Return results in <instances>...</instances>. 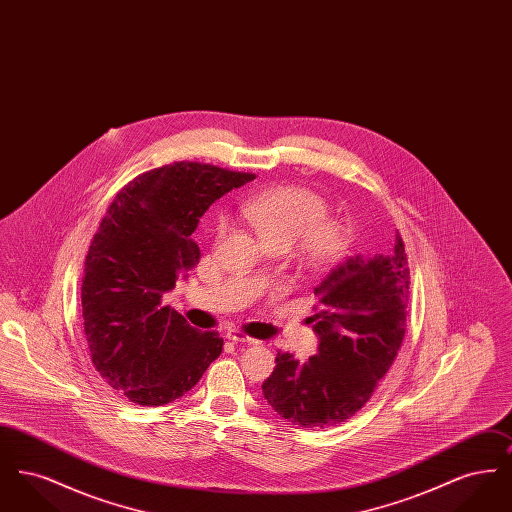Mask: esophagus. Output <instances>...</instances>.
<instances>
[{"label":"esophagus","mask_w":512,"mask_h":512,"mask_svg":"<svg viewBox=\"0 0 512 512\" xmlns=\"http://www.w3.org/2000/svg\"><path fill=\"white\" fill-rule=\"evenodd\" d=\"M226 338L230 341H234V343H245V345H255V343H259V341L253 340V338H247L245 334L238 332V330H230V332L226 334Z\"/></svg>","instance_id":"1"}]
</instances>
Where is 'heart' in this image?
<instances>
[{
  "instance_id": "1",
  "label": "heart",
  "mask_w": 512,
  "mask_h": 512,
  "mask_svg": "<svg viewBox=\"0 0 512 512\" xmlns=\"http://www.w3.org/2000/svg\"><path fill=\"white\" fill-rule=\"evenodd\" d=\"M326 201L305 188L278 186L247 199L244 217L265 247H292L311 267L338 261L347 247V230L324 219ZM222 228V226H220Z\"/></svg>"
}]
</instances>
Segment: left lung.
<instances>
[{
	"label": "left lung",
	"instance_id": "1",
	"mask_svg": "<svg viewBox=\"0 0 512 512\" xmlns=\"http://www.w3.org/2000/svg\"><path fill=\"white\" fill-rule=\"evenodd\" d=\"M318 336L307 361L278 351L263 382L268 405L303 428L345 422L363 409L378 380L390 370L405 336L409 263L395 230L380 253L351 255L315 288Z\"/></svg>",
	"mask_w": 512,
	"mask_h": 512
}]
</instances>
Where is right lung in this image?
I'll list each match as a JSON object with an SVG mask.
<instances>
[{"instance_id":"1","label":"right lung","mask_w":512,"mask_h":512,"mask_svg":"<svg viewBox=\"0 0 512 512\" xmlns=\"http://www.w3.org/2000/svg\"><path fill=\"white\" fill-rule=\"evenodd\" d=\"M253 178L182 161L138 176L109 205L84 265L82 317L99 376L128 401L172 403L219 357V334L190 326L161 297L199 261V219Z\"/></svg>"}]
</instances>
